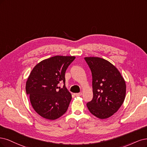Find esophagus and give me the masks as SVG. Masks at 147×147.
<instances>
[{
    "label": "esophagus",
    "instance_id": "obj_1",
    "mask_svg": "<svg viewBox=\"0 0 147 147\" xmlns=\"http://www.w3.org/2000/svg\"><path fill=\"white\" fill-rule=\"evenodd\" d=\"M82 93L80 92V93H74V95L77 96H81L82 95Z\"/></svg>",
    "mask_w": 147,
    "mask_h": 147
}]
</instances>
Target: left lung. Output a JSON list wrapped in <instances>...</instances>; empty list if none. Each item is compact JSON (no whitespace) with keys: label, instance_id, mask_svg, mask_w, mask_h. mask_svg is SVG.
<instances>
[{"label":"left lung","instance_id":"obj_1","mask_svg":"<svg viewBox=\"0 0 147 147\" xmlns=\"http://www.w3.org/2000/svg\"><path fill=\"white\" fill-rule=\"evenodd\" d=\"M92 75L93 96L87 103L93 115L105 119L117 112L123 103L126 84L117 68L99 57H85Z\"/></svg>","mask_w":147,"mask_h":147}]
</instances>
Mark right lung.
<instances>
[{
	"label": "right lung",
	"instance_id": "add662e5",
	"mask_svg": "<svg viewBox=\"0 0 147 147\" xmlns=\"http://www.w3.org/2000/svg\"><path fill=\"white\" fill-rule=\"evenodd\" d=\"M75 59L74 56L57 55L41 61L31 71L26 90L37 113L54 120L67 112L71 94L65 87V72ZM64 83L62 88L59 87Z\"/></svg>",
	"mask_w": 147,
	"mask_h": 147
}]
</instances>
